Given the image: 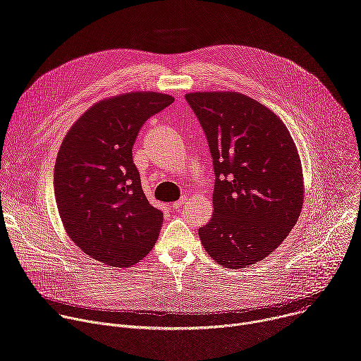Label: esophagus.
I'll return each mask as SVG.
<instances>
[{
    "mask_svg": "<svg viewBox=\"0 0 361 361\" xmlns=\"http://www.w3.org/2000/svg\"><path fill=\"white\" fill-rule=\"evenodd\" d=\"M185 201H187V198H185V197H181L180 200H177V201H174V202L171 204V207H173V209H180L181 205L185 204Z\"/></svg>",
    "mask_w": 361,
    "mask_h": 361,
    "instance_id": "obj_1",
    "label": "esophagus"
}]
</instances>
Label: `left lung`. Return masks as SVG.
Segmentation results:
<instances>
[{"mask_svg": "<svg viewBox=\"0 0 361 361\" xmlns=\"http://www.w3.org/2000/svg\"><path fill=\"white\" fill-rule=\"evenodd\" d=\"M213 157V216L198 230L219 264L244 269L271 254L302 207V170L284 123L234 91L185 94Z\"/></svg>", "mask_w": 361, "mask_h": 361, "instance_id": "left-lung-1", "label": "left lung"}]
</instances>
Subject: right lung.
Masks as SVG:
<instances>
[{
    "label": "right lung",
    "mask_w": 361,
    "mask_h": 361,
    "mask_svg": "<svg viewBox=\"0 0 361 361\" xmlns=\"http://www.w3.org/2000/svg\"><path fill=\"white\" fill-rule=\"evenodd\" d=\"M173 101L154 91L106 98L64 137L54 167L56 201L68 237L91 259L130 267L156 244L163 212L141 188L133 145L142 124Z\"/></svg>",
    "instance_id": "add662e5"
}]
</instances>
